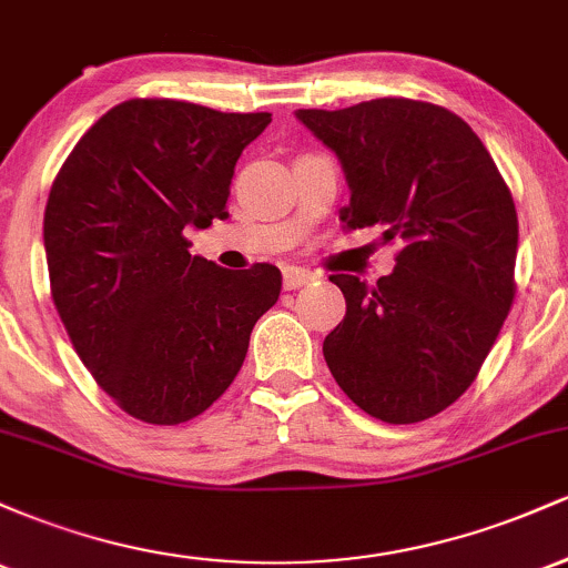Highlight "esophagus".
Returning a JSON list of instances; mask_svg holds the SVG:
<instances>
[{"mask_svg": "<svg viewBox=\"0 0 568 568\" xmlns=\"http://www.w3.org/2000/svg\"><path fill=\"white\" fill-rule=\"evenodd\" d=\"M312 280H317L315 272L302 270V266H285V270H283V285H285V291L302 288V285L312 283Z\"/></svg>", "mask_w": 568, "mask_h": 568, "instance_id": "1", "label": "esophagus"}]
</instances>
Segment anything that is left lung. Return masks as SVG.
Listing matches in <instances>:
<instances>
[{
    "mask_svg": "<svg viewBox=\"0 0 568 568\" xmlns=\"http://www.w3.org/2000/svg\"><path fill=\"white\" fill-rule=\"evenodd\" d=\"M296 120L342 162L344 226H382L403 245L376 285L331 275L347 315L325 336V363L376 419H429L475 382L513 306L510 189L473 128L435 103L376 98Z\"/></svg>",
    "mask_w": 568,
    "mask_h": 568,
    "instance_id": "8db88e82",
    "label": "left lung"
}]
</instances>
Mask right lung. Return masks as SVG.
Returning <instances> with one entry per match:
<instances>
[{"label":"right lung","mask_w":568,"mask_h":568,"mask_svg":"<svg viewBox=\"0 0 568 568\" xmlns=\"http://www.w3.org/2000/svg\"><path fill=\"white\" fill-rule=\"evenodd\" d=\"M270 122L133 98L55 175L44 207L50 293L77 355L135 419L181 425L213 406L277 302V266L221 270L186 240L230 216L234 165Z\"/></svg>","instance_id":"1"}]
</instances>
